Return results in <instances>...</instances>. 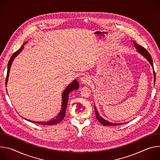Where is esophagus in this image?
Segmentation results:
<instances>
[{
  "label": "esophagus",
  "mask_w": 160,
  "mask_h": 160,
  "mask_svg": "<svg viewBox=\"0 0 160 160\" xmlns=\"http://www.w3.org/2000/svg\"><path fill=\"white\" fill-rule=\"evenodd\" d=\"M89 82V78L87 76H84L83 77H82L81 78V82L82 83H87Z\"/></svg>",
  "instance_id": "1"
}]
</instances>
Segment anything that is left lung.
I'll list each match as a JSON object with an SVG mask.
<instances>
[{"instance_id":"left-lung-1","label":"left lung","mask_w":160,"mask_h":160,"mask_svg":"<svg viewBox=\"0 0 160 160\" xmlns=\"http://www.w3.org/2000/svg\"><path fill=\"white\" fill-rule=\"evenodd\" d=\"M135 45V47L137 49V51H138L139 53H140L141 54H142L148 61L151 64V65L152 66L153 70H154V67H153V64H152V58L150 55V54L149 53V52L143 47L141 46L140 45L137 43L135 42L134 41H132ZM153 75H154V82H155V80H156V74H155V72H154V70L153 71ZM94 109H95V112H96V118L98 119V120L104 126H109V125H112V126H115V125H122V123H111L106 120H104V118H102L100 115L99 114L98 112V111H97V109L96 108V106H94Z\"/></svg>"}]
</instances>
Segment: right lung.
Wrapping results in <instances>:
<instances>
[{"label": "right lung", "mask_w": 160, "mask_h": 160, "mask_svg": "<svg viewBox=\"0 0 160 160\" xmlns=\"http://www.w3.org/2000/svg\"><path fill=\"white\" fill-rule=\"evenodd\" d=\"M27 42L25 43H26ZM24 43V44H25ZM23 44V45H24ZM22 49H23V45H22L21 47V48L19 49H18L17 51H16L12 56H11V58L9 59V61L8 62V72H7V77H6V84L7 85L8 81V77H9V72H10V69H11V66L12 64V62L13 61V60L14 59V58L22 51ZM79 88V83L78 82L77 80H74L72 83H70L69 85H68L66 88L64 90V92H62V106H61V111L59 112V113L58 114V115L53 120H51L49 122H33V121H30L29 120H27L29 122H31L32 123H38L40 125H55L57 124L59 122H61L64 118L65 115H66V109L67 108V104H68V96H69V94L71 92H72L73 90H77ZM7 90V89H6ZM27 120V119H26Z\"/></svg>", "instance_id": "add662e5"}]
</instances>
